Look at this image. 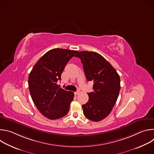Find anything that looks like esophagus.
<instances>
[{
  "label": "esophagus",
  "mask_w": 154,
  "mask_h": 154,
  "mask_svg": "<svg viewBox=\"0 0 154 154\" xmlns=\"http://www.w3.org/2000/svg\"><path fill=\"white\" fill-rule=\"evenodd\" d=\"M80 91H76V92H75L74 93V94L75 95V96H77V95H78V94H80Z\"/></svg>",
  "instance_id": "34e87169"
}]
</instances>
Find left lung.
I'll return each mask as SVG.
<instances>
[{
	"label": "left lung",
	"instance_id": "8db88e82",
	"mask_svg": "<svg viewBox=\"0 0 154 154\" xmlns=\"http://www.w3.org/2000/svg\"><path fill=\"white\" fill-rule=\"evenodd\" d=\"M75 57L83 64L87 81H92L93 91L88 93L89 100L82 105L85 116L98 122L111 113L119 93L120 77L105 58L95 52L81 51Z\"/></svg>",
	"mask_w": 154,
	"mask_h": 154
}]
</instances>
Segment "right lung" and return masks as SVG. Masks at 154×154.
<instances>
[{
    "mask_svg": "<svg viewBox=\"0 0 154 154\" xmlns=\"http://www.w3.org/2000/svg\"><path fill=\"white\" fill-rule=\"evenodd\" d=\"M77 51L55 48L47 52L36 63L29 76L32 99L40 113L49 119L66 115L74 94L59 88L57 82L69 60Z\"/></svg>",
    "mask_w": 154,
    "mask_h": 154,
    "instance_id": "obj_1",
    "label": "right lung"
}]
</instances>
